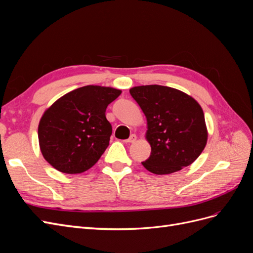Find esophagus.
Listing matches in <instances>:
<instances>
[{"mask_svg": "<svg viewBox=\"0 0 253 253\" xmlns=\"http://www.w3.org/2000/svg\"><path fill=\"white\" fill-rule=\"evenodd\" d=\"M137 140V136L136 135H131V137H129L128 139H126V140H125V142H126V143H133V142H135Z\"/></svg>", "mask_w": 253, "mask_h": 253, "instance_id": "34e87169", "label": "esophagus"}]
</instances>
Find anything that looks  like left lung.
<instances>
[{
  "label": "left lung",
  "instance_id": "obj_1",
  "mask_svg": "<svg viewBox=\"0 0 253 253\" xmlns=\"http://www.w3.org/2000/svg\"><path fill=\"white\" fill-rule=\"evenodd\" d=\"M129 94L147 118L151 155L141 163L145 169L166 175L193 164L208 140L200 103L179 89L157 84L134 86Z\"/></svg>",
  "mask_w": 253,
  "mask_h": 253
}]
</instances>
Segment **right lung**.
<instances>
[{
	"mask_svg": "<svg viewBox=\"0 0 253 253\" xmlns=\"http://www.w3.org/2000/svg\"><path fill=\"white\" fill-rule=\"evenodd\" d=\"M121 94L110 86L86 85L60 97L45 110L38 126L44 159L65 174L93 167L110 144L105 110Z\"/></svg>",
	"mask_w": 253,
	"mask_h": 253,
	"instance_id": "add662e5",
	"label": "right lung"
}]
</instances>
